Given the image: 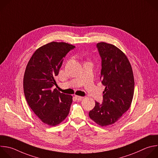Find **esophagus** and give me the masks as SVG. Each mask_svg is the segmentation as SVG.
Segmentation results:
<instances>
[{"label": "esophagus", "mask_w": 158, "mask_h": 158, "mask_svg": "<svg viewBox=\"0 0 158 158\" xmlns=\"http://www.w3.org/2000/svg\"><path fill=\"white\" fill-rule=\"evenodd\" d=\"M76 99L77 100H79V101H80V100H81L82 99H83V97H81V96H78V95H76Z\"/></svg>", "instance_id": "34e87169"}]
</instances>
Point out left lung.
Wrapping results in <instances>:
<instances>
[{
    "instance_id": "1",
    "label": "left lung",
    "mask_w": 158,
    "mask_h": 158,
    "mask_svg": "<svg viewBox=\"0 0 158 158\" xmlns=\"http://www.w3.org/2000/svg\"><path fill=\"white\" fill-rule=\"evenodd\" d=\"M102 59V84L106 86L103 102H95L89 117L101 127L110 125L120 119L130 107L135 81L127 56L115 45L105 42L97 44Z\"/></svg>"
}]
</instances>
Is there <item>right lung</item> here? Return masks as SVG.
I'll list each match as a JSON object with an SVG mask.
<instances>
[{
    "mask_svg": "<svg viewBox=\"0 0 158 158\" xmlns=\"http://www.w3.org/2000/svg\"><path fill=\"white\" fill-rule=\"evenodd\" d=\"M74 46L52 41L37 49L30 59L23 77V90L29 107L44 123L56 126L68 115L73 97L59 92L55 76L63 58Z\"/></svg>",
    "mask_w": 158,
    "mask_h": 158,
    "instance_id": "1",
    "label": "right lung"
}]
</instances>
